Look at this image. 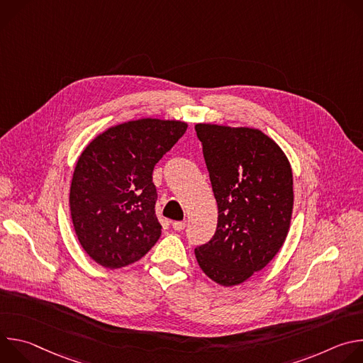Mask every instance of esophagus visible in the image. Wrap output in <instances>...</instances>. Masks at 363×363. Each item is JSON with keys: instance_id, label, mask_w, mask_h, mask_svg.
<instances>
[{"instance_id": "esophagus-1", "label": "esophagus", "mask_w": 363, "mask_h": 363, "mask_svg": "<svg viewBox=\"0 0 363 363\" xmlns=\"http://www.w3.org/2000/svg\"><path fill=\"white\" fill-rule=\"evenodd\" d=\"M185 227H186V223H185V221H174V223H172V228H174L175 231H182Z\"/></svg>"}]
</instances>
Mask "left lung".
Returning a JSON list of instances; mask_svg holds the SVG:
<instances>
[{
	"label": "left lung",
	"mask_w": 363,
	"mask_h": 363,
	"mask_svg": "<svg viewBox=\"0 0 363 363\" xmlns=\"http://www.w3.org/2000/svg\"><path fill=\"white\" fill-rule=\"evenodd\" d=\"M218 205L214 237L195 248L201 270L224 287L263 270L283 247L293 214V172L281 147L254 128L196 123Z\"/></svg>",
	"instance_id": "1"
}]
</instances>
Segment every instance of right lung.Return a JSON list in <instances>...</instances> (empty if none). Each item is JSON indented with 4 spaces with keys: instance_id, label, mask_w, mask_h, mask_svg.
<instances>
[{
    "instance_id": "right-lung-1",
    "label": "right lung",
    "mask_w": 363,
    "mask_h": 363,
    "mask_svg": "<svg viewBox=\"0 0 363 363\" xmlns=\"http://www.w3.org/2000/svg\"><path fill=\"white\" fill-rule=\"evenodd\" d=\"M186 128L181 121H129L99 133L80 153L70 185L72 221L83 250L101 267H126L160 240L152 172Z\"/></svg>"
}]
</instances>
